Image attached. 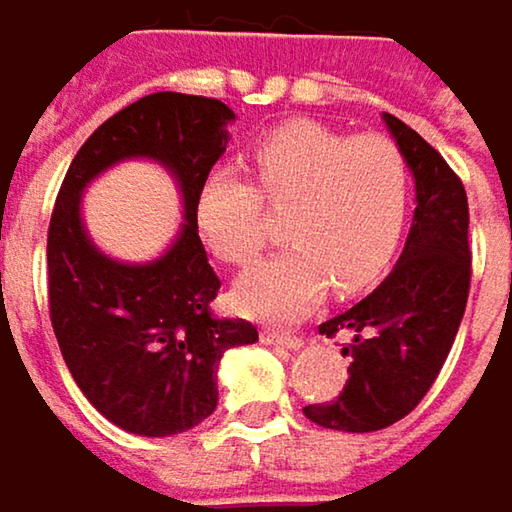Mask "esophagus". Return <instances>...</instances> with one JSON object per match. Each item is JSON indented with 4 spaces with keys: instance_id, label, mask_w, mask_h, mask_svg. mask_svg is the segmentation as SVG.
<instances>
[{
    "instance_id": "esophagus-1",
    "label": "esophagus",
    "mask_w": 512,
    "mask_h": 512,
    "mask_svg": "<svg viewBox=\"0 0 512 512\" xmlns=\"http://www.w3.org/2000/svg\"><path fill=\"white\" fill-rule=\"evenodd\" d=\"M266 346H281V349H290V351H299L304 346V340L299 334H284V331H263V337H260Z\"/></svg>"
}]
</instances>
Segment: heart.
<instances>
[{
  "mask_svg": "<svg viewBox=\"0 0 512 512\" xmlns=\"http://www.w3.org/2000/svg\"><path fill=\"white\" fill-rule=\"evenodd\" d=\"M257 187L216 169L196 193V222L225 263H249L263 249L269 208H290L287 249L255 263L234 287L243 313L266 322L304 316L334 284L340 296L378 281L390 266L410 199L407 161L387 137L340 134L296 119L272 128L252 152Z\"/></svg>",
  "mask_w": 512,
  "mask_h": 512,
  "instance_id": "b5f03b06",
  "label": "heart"
}]
</instances>
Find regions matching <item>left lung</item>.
<instances>
[{"instance_id":"left-lung-1","label":"left lung","mask_w":512,"mask_h":512,"mask_svg":"<svg viewBox=\"0 0 512 512\" xmlns=\"http://www.w3.org/2000/svg\"><path fill=\"white\" fill-rule=\"evenodd\" d=\"M413 175L416 210L393 272L319 334H349V381L331 404L304 416L331 431L369 434L404 419L437 381L457 337L472 278L469 202L460 178L410 125L384 114Z\"/></svg>"}]
</instances>
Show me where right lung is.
<instances>
[{
    "mask_svg": "<svg viewBox=\"0 0 512 512\" xmlns=\"http://www.w3.org/2000/svg\"><path fill=\"white\" fill-rule=\"evenodd\" d=\"M234 111L219 99L152 93L102 122L72 158L49 222V313L84 398L137 437H172L216 410L228 349L252 346L246 319H219V278L199 240L196 193L222 158ZM152 160L182 196V225L164 255L140 264L105 256L80 216L83 190L111 165Z\"/></svg>",
    "mask_w": 512,
    "mask_h": 512,
    "instance_id": "1",
    "label": "right lung"
}]
</instances>
